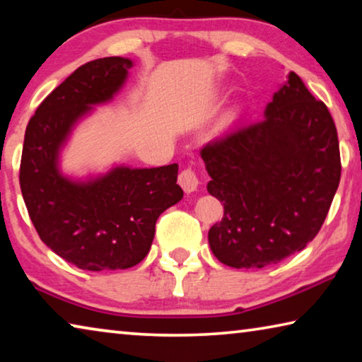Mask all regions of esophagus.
<instances>
[{
	"instance_id": "esophagus-1",
	"label": "esophagus",
	"mask_w": 362,
	"mask_h": 362,
	"mask_svg": "<svg viewBox=\"0 0 362 362\" xmlns=\"http://www.w3.org/2000/svg\"><path fill=\"white\" fill-rule=\"evenodd\" d=\"M177 182H180V186L182 187V191H185L186 194L194 192L199 186L197 175L194 173L191 168H186L181 171L180 176H177Z\"/></svg>"
}]
</instances>
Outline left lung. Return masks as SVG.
Returning a JSON list of instances; mask_svg holds the SVG:
<instances>
[{
	"label": "left lung",
	"mask_w": 362,
	"mask_h": 362,
	"mask_svg": "<svg viewBox=\"0 0 362 362\" xmlns=\"http://www.w3.org/2000/svg\"><path fill=\"white\" fill-rule=\"evenodd\" d=\"M200 157L209 194L223 218L209 231L221 264L262 269L313 241L340 185L337 127L296 72L274 93L257 123L225 131Z\"/></svg>",
	"instance_id": "8db88e82"
}]
</instances>
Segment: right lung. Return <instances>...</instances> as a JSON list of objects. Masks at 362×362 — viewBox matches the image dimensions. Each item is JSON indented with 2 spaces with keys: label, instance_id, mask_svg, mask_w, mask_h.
Listing matches in <instances>:
<instances>
[{
  "label": "right lung",
  "instance_id": "obj_1",
  "mask_svg": "<svg viewBox=\"0 0 362 362\" xmlns=\"http://www.w3.org/2000/svg\"><path fill=\"white\" fill-rule=\"evenodd\" d=\"M129 58L110 57L77 68L43 100L25 129L21 191L38 236L82 270H124L148 254L155 223L182 199L177 165L131 168L72 177L61 152L76 126L124 87Z\"/></svg>",
  "mask_w": 362,
  "mask_h": 362
}]
</instances>
